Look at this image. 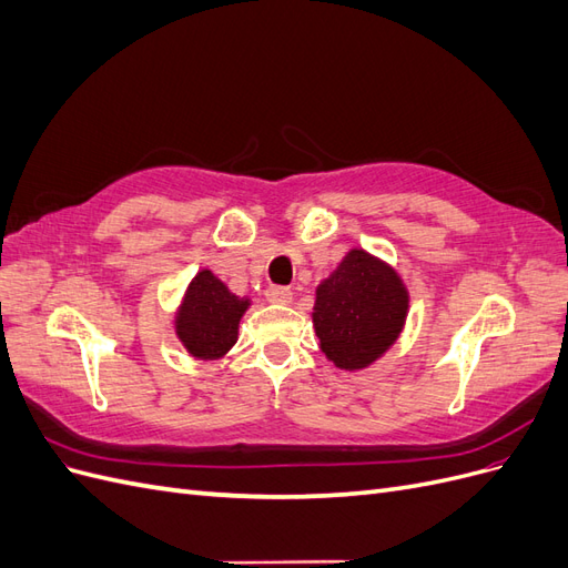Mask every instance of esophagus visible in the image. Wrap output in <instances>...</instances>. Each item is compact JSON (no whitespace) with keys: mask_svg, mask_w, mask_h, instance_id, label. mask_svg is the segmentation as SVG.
<instances>
[{"mask_svg":"<svg viewBox=\"0 0 568 568\" xmlns=\"http://www.w3.org/2000/svg\"><path fill=\"white\" fill-rule=\"evenodd\" d=\"M265 298H267L270 303L286 305V303H291V298H294V294H291V288H286V286H270V288L265 291Z\"/></svg>","mask_w":568,"mask_h":568,"instance_id":"34e87169","label":"esophagus"}]
</instances>
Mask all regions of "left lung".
Returning <instances> with one entry per match:
<instances>
[{
  "mask_svg": "<svg viewBox=\"0 0 568 568\" xmlns=\"http://www.w3.org/2000/svg\"><path fill=\"white\" fill-rule=\"evenodd\" d=\"M409 294L388 263L351 248L317 286L313 324L322 353L338 369H365L400 336Z\"/></svg>",
  "mask_w": 568,
  "mask_h": 568,
  "instance_id": "1",
  "label": "left lung"
}]
</instances>
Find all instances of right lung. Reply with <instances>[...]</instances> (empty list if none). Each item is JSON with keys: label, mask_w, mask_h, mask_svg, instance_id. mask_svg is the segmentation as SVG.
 Returning <instances> with one entry per match:
<instances>
[{"label": "right lung", "mask_w": 568, "mask_h": 568, "mask_svg": "<svg viewBox=\"0 0 568 568\" xmlns=\"http://www.w3.org/2000/svg\"><path fill=\"white\" fill-rule=\"evenodd\" d=\"M248 305V298L232 294L211 270H201L186 286L175 315V334L192 357L220 359L236 343L239 322Z\"/></svg>", "instance_id": "1"}]
</instances>
